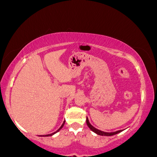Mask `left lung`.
Wrapping results in <instances>:
<instances>
[{
  "label": "left lung",
  "mask_w": 157,
  "mask_h": 157,
  "mask_svg": "<svg viewBox=\"0 0 157 157\" xmlns=\"http://www.w3.org/2000/svg\"><path fill=\"white\" fill-rule=\"evenodd\" d=\"M86 123H87V125L89 128H90V130H91L92 132H95L96 134L99 135V136H114V135L117 134V133L122 132V131H124V129H121V130H117V131H115V132H103V131H101V130H99V129H97V128H95L94 126H92L91 124H90V121H89L87 117V119H86Z\"/></svg>",
  "instance_id": "8db88e82"
}]
</instances>
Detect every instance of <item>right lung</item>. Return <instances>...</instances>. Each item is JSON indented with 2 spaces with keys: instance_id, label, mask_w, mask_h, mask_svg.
Here are the masks:
<instances>
[{
  "instance_id": "obj_1",
  "label": "right lung",
  "mask_w": 157,
  "mask_h": 157,
  "mask_svg": "<svg viewBox=\"0 0 157 157\" xmlns=\"http://www.w3.org/2000/svg\"><path fill=\"white\" fill-rule=\"evenodd\" d=\"M64 124H65V121H63V124H62L61 125V126H60V128H59V129H58V130L56 131V132H53V133H52V134H48V135H43V136H43V137H47V136H53V135H55V133H57L58 132H59V131L60 130V129H62V128H63V126H64Z\"/></svg>"
}]
</instances>
